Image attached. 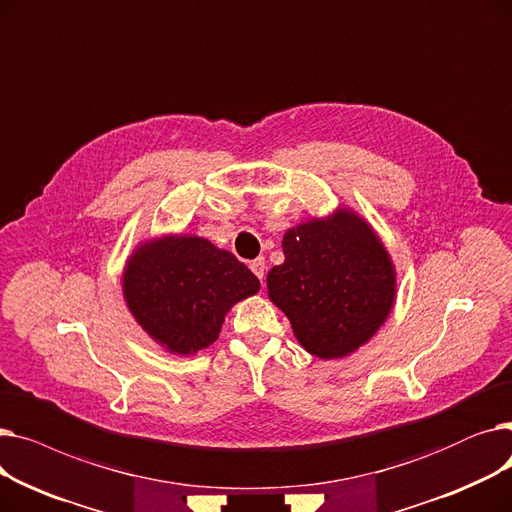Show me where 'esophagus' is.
I'll return each instance as SVG.
<instances>
[{
    "label": "esophagus",
    "mask_w": 512,
    "mask_h": 512,
    "mask_svg": "<svg viewBox=\"0 0 512 512\" xmlns=\"http://www.w3.org/2000/svg\"><path fill=\"white\" fill-rule=\"evenodd\" d=\"M251 270H253V274H255L259 280H263V278H265V261H263V259H255V261L251 263Z\"/></svg>",
    "instance_id": "esophagus-1"
}]
</instances>
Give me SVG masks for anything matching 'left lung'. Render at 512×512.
Masks as SVG:
<instances>
[{"mask_svg": "<svg viewBox=\"0 0 512 512\" xmlns=\"http://www.w3.org/2000/svg\"><path fill=\"white\" fill-rule=\"evenodd\" d=\"M284 263L267 274L270 301L319 359H342L369 342L396 299V270L361 215L338 207L284 232Z\"/></svg>", "mask_w": 512, "mask_h": 512, "instance_id": "8db88e82", "label": "left lung"}]
</instances>
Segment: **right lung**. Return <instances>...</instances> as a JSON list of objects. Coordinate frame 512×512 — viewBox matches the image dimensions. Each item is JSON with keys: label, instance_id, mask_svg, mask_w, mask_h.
<instances>
[{"label": "right lung", "instance_id": "right-lung-1", "mask_svg": "<svg viewBox=\"0 0 512 512\" xmlns=\"http://www.w3.org/2000/svg\"><path fill=\"white\" fill-rule=\"evenodd\" d=\"M259 292V280L211 240L166 234L126 259L122 294L137 324L172 355H195L220 336L226 313Z\"/></svg>", "mask_w": 512, "mask_h": 512}]
</instances>
